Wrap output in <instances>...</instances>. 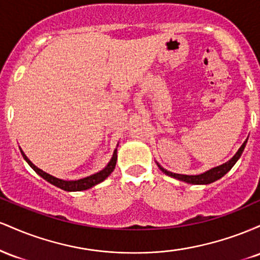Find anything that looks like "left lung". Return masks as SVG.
Segmentation results:
<instances>
[{
  "mask_svg": "<svg viewBox=\"0 0 260 260\" xmlns=\"http://www.w3.org/2000/svg\"><path fill=\"white\" fill-rule=\"evenodd\" d=\"M246 144H247V139L244 140V143L241 145V148L238 149L237 153H236L234 156H232L231 159L228 161V162L216 166V168L208 170V171L203 172V174H201V175L174 174V172H170V171H168V170L164 169L159 162H156V165H157V168H159L161 171L164 172V174L170 176V177H174V178H176V180H180L182 182H186V183H190V184H209V183H213V182H215L217 180H220L222 176H225L230 171V170L234 168L235 164L237 162V160L240 159L241 155H242Z\"/></svg>",
  "mask_w": 260,
  "mask_h": 260,
  "instance_id": "8db88e82",
  "label": "left lung"
}]
</instances>
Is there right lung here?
<instances>
[{"mask_svg":"<svg viewBox=\"0 0 260 260\" xmlns=\"http://www.w3.org/2000/svg\"><path fill=\"white\" fill-rule=\"evenodd\" d=\"M20 153H22L23 157H24V160L26 161V162L29 164V166H30V168L34 170V171L37 172L39 176H41V177H43L45 181L50 182V183L53 184V186L61 188V189H63V190H67V192L85 190V189H89V188L96 186L98 183H100V182L106 180V178L109 177L110 175H111V172L113 171V170H115L116 161H117V149H115V151H113V154H112L111 160L109 161V164H107V165L103 170H101V171L96 172V174H94V175L88 176V177L80 178V180L66 181V180H61V178H57V177H55V176L47 174V172H45L41 169H39L38 166H35L34 164H32L31 161L28 159V156H26V155L24 154V151H23L22 149H20Z\"/></svg>","mask_w":260,"mask_h":260,"instance_id":"1","label":"right lung"}]
</instances>
